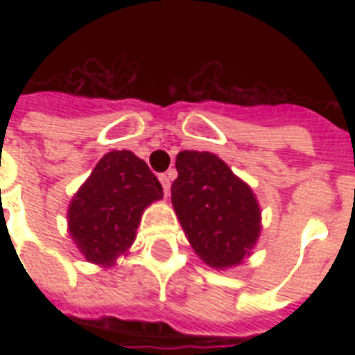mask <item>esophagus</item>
I'll return each instance as SVG.
<instances>
[{
  "instance_id": "obj_1",
  "label": "esophagus",
  "mask_w": 355,
  "mask_h": 355,
  "mask_svg": "<svg viewBox=\"0 0 355 355\" xmlns=\"http://www.w3.org/2000/svg\"><path fill=\"white\" fill-rule=\"evenodd\" d=\"M158 180H160L162 188H164V193L169 195V188H171V177L164 173V175H160V177H158Z\"/></svg>"
}]
</instances>
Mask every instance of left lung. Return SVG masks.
Masks as SVG:
<instances>
[{"instance_id": "left-lung-1", "label": "left lung", "mask_w": 355, "mask_h": 355, "mask_svg": "<svg viewBox=\"0 0 355 355\" xmlns=\"http://www.w3.org/2000/svg\"><path fill=\"white\" fill-rule=\"evenodd\" d=\"M171 202L188 241L214 269L239 265L256 245L261 211L252 189L211 153H178Z\"/></svg>"}]
</instances>
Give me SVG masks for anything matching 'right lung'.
<instances>
[{
  "label": "right lung",
  "mask_w": 355,
  "mask_h": 355,
  "mask_svg": "<svg viewBox=\"0 0 355 355\" xmlns=\"http://www.w3.org/2000/svg\"><path fill=\"white\" fill-rule=\"evenodd\" d=\"M162 184L130 150H112L71 199L68 230L86 261L112 265L134 243L141 214L162 199Z\"/></svg>",
  "instance_id": "add662e5"
}]
</instances>
